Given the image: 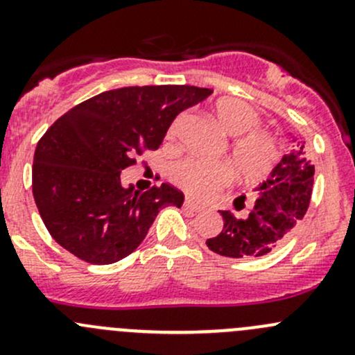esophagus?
Listing matches in <instances>:
<instances>
[{
  "label": "esophagus",
  "mask_w": 355,
  "mask_h": 355,
  "mask_svg": "<svg viewBox=\"0 0 355 355\" xmlns=\"http://www.w3.org/2000/svg\"><path fill=\"white\" fill-rule=\"evenodd\" d=\"M184 207H185V209H189V211H194V213H199V211L204 209L202 206H199V204L194 202V200H192L191 198H187L184 200Z\"/></svg>",
  "instance_id": "esophagus-1"
}]
</instances>
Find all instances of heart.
<instances>
[{"label": "heart", "mask_w": 355, "mask_h": 355, "mask_svg": "<svg viewBox=\"0 0 355 355\" xmlns=\"http://www.w3.org/2000/svg\"><path fill=\"white\" fill-rule=\"evenodd\" d=\"M218 123L228 135H234L230 146L232 163L239 177L245 182H261L271 173L282 156L280 139L259 128L261 114L249 103L237 98L218 99L213 106ZM187 114H178L170 127V137L180 132ZM234 170L223 161L202 157H185L171 168V180L198 199H207L230 185Z\"/></svg>", "instance_id": "b5f03b06"}]
</instances>
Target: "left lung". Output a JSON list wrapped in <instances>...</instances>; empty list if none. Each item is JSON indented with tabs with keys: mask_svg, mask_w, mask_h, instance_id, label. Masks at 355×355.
<instances>
[{
	"mask_svg": "<svg viewBox=\"0 0 355 355\" xmlns=\"http://www.w3.org/2000/svg\"><path fill=\"white\" fill-rule=\"evenodd\" d=\"M314 184V164L306 146L295 144L282 157L266 182L256 189V200L242 214L220 211L223 228L206 241L213 252L227 257H261L271 252L293 232L306 214ZM245 196L235 199L237 211L245 209Z\"/></svg>",
	"mask_w": 355,
	"mask_h": 355,
	"instance_id": "1",
	"label": "left lung"
}]
</instances>
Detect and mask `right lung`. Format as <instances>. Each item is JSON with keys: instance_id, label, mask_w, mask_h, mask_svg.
Masks as SVG:
<instances>
[{"instance_id": "right-lung-1", "label": "right lung", "mask_w": 355, "mask_h": 355, "mask_svg": "<svg viewBox=\"0 0 355 355\" xmlns=\"http://www.w3.org/2000/svg\"><path fill=\"white\" fill-rule=\"evenodd\" d=\"M211 92L135 85L101 92L62 114L39 139L32 164V194L51 237L91 264L134 252L159 209L180 207L184 194L170 184L125 189L121 170L156 151L175 116Z\"/></svg>"}]
</instances>
